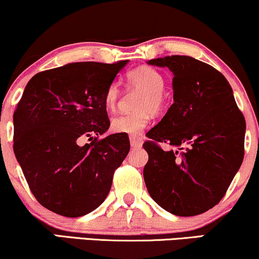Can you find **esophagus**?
Listing matches in <instances>:
<instances>
[{
	"instance_id": "esophagus-1",
	"label": "esophagus",
	"mask_w": 259,
	"mask_h": 259,
	"mask_svg": "<svg viewBox=\"0 0 259 259\" xmlns=\"http://www.w3.org/2000/svg\"><path fill=\"white\" fill-rule=\"evenodd\" d=\"M142 139L139 136H130V145H132L133 148H140L142 146Z\"/></svg>"
}]
</instances>
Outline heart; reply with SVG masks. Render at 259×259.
<instances>
[{"label":"heart","instance_id":"b5f03b06","mask_svg":"<svg viewBox=\"0 0 259 259\" xmlns=\"http://www.w3.org/2000/svg\"><path fill=\"white\" fill-rule=\"evenodd\" d=\"M126 80L132 90L143 92V96L140 98L136 105L137 112L114 117L111 120V129L114 133L139 135L148 125L152 113L158 114L165 107L163 90L166 86V78L155 68L143 65L129 71ZM119 98L120 90L118 83H111L105 93L107 109L113 110L118 104Z\"/></svg>","mask_w":259,"mask_h":259}]
</instances>
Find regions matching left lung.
Masks as SVG:
<instances>
[{"mask_svg": "<svg viewBox=\"0 0 259 259\" xmlns=\"http://www.w3.org/2000/svg\"><path fill=\"white\" fill-rule=\"evenodd\" d=\"M147 63L172 71L175 100L147 133V190L171 214H202L221 201L240 168L245 118L228 81L211 65L179 55Z\"/></svg>", "mask_w": 259, "mask_h": 259, "instance_id": "1", "label": "left lung"}]
</instances>
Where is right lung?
I'll return each mask as SVG.
<instances>
[{
	"label": "right lung",
	"instance_id": "add662e5",
	"mask_svg": "<svg viewBox=\"0 0 259 259\" xmlns=\"http://www.w3.org/2000/svg\"><path fill=\"white\" fill-rule=\"evenodd\" d=\"M127 62H76L28 81L13 116L14 154L32 194L49 210L82 217L109 195L130 142L125 134L98 136L110 127L107 87ZM86 137L92 142L80 145Z\"/></svg>",
	"mask_w": 259,
	"mask_h": 259
}]
</instances>
